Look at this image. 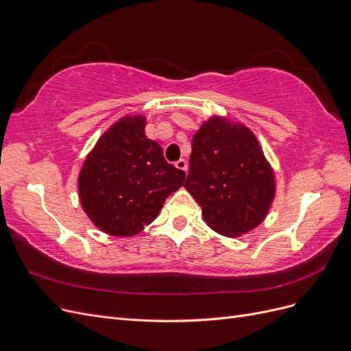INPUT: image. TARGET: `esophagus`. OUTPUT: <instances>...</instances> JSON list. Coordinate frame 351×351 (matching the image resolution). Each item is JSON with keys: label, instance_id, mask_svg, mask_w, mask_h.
I'll return each mask as SVG.
<instances>
[{"label": "esophagus", "instance_id": "34e87169", "mask_svg": "<svg viewBox=\"0 0 351 351\" xmlns=\"http://www.w3.org/2000/svg\"><path fill=\"white\" fill-rule=\"evenodd\" d=\"M176 168L182 169V171H187V162L184 161V159H178V161L176 162Z\"/></svg>", "mask_w": 351, "mask_h": 351}]
</instances>
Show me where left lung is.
<instances>
[{"label": "left lung", "instance_id": "left-lung-1", "mask_svg": "<svg viewBox=\"0 0 351 351\" xmlns=\"http://www.w3.org/2000/svg\"><path fill=\"white\" fill-rule=\"evenodd\" d=\"M189 165L184 187L218 234H246L267 217L275 177L256 136L244 124L218 115L202 123Z\"/></svg>", "mask_w": 351, "mask_h": 351}]
</instances>
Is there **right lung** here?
Instances as JSON below:
<instances>
[{
    "instance_id": "right-lung-1",
    "label": "right lung",
    "mask_w": 351,
    "mask_h": 351,
    "mask_svg": "<svg viewBox=\"0 0 351 351\" xmlns=\"http://www.w3.org/2000/svg\"><path fill=\"white\" fill-rule=\"evenodd\" d=\"M143 115H125L105 132L82 165L77 186L83 210L101 231L130 237L149 226L186 173L168 164L145 134Z\"/></svg>"
}]
</instances>
